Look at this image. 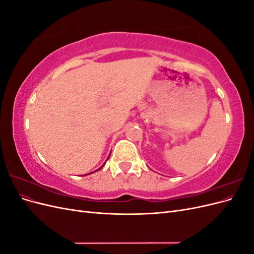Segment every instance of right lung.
<instances>
[{
  "instance_id": "right-lung-1",
  "label": "right lung",
  "mask_w": 254,
  "mask_h": 254,
  "mask_svg": "<svg viewBox=\"0 0 254 254\" xmlns=\"http://www.w3.org/2000/svg\"><path fill=\"white\" fill-rule=\"evenodd\" d=\"M104 165H105V164H104ZM104 165H103V166H104ZM103 166H101V167H99V168H98V170H96V171H99V170H101V168H102ZM96 171H94V172H96ZM94 172H92V173H94ZM92 173H89V175H90V174H92Z\"/></svg>"
}]
</instances>
